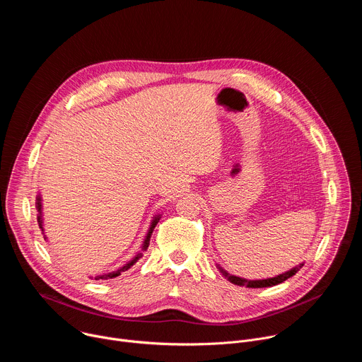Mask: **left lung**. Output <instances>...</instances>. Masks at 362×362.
I'll use <instances>...</instances> for the list:
<instances>
[{
    "label": "left lung",
    "instance_id": "8db88e82",
    "mask_svg": "<svg viewBox=\"0 0 362 362\" xmlns=\"http://www.w3.org/2000/svg\"><path fill=\"white\" fill-rule=\"evenodd\" d=\"M303 267V262L296 265L295 268L284 272V274H279L274 278H268V279H255V281H250V279H245V278H240V276H236V275H230L228 271H225L219 264H216V268L219 269V272L233 285H239V286H246V288H268V286H275L278 284H282L284 281H286L288 278L293 276L300 268Z\"/></svg>",
    "mask_w": 362,
    "mask_h": 362
}]
</instances>
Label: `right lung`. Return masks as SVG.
Segmentation results:
<instances>
[{
    "mask_svg": "<svg viewBox=\"0 0 362 362\" xmlns=\"http://www.w3.org/2000/svg\"><path fill=\"white\" fill-rule=\"evenodd\" d=\"M37 202H35V208H37V211H38V215H37V221H38V226H40V229H41V232H42V235H44V239L47 240V236H45V233H44V219H42V197H41V193H38L37 194V199H35ZM160 218H162V215L160 214H158V215H154L153 216V219H151V222H150V226H148V230H147V233H146V236H144V240H143V243H141V250H139L132 259L129 261V262H126L123 267H120L119 269H116V271H112V272H109V274H103V275H97V276H94V279H112V278H116V276H119L122 272H124V271H127L129 268H132L140 257H141V252H144L147 247H148V243H150V238H151V233H153V230H154V228H156V225H158V222L160 221ZM91 278V276H90ZM93 279V278H91Z\"/></svg>",
    "mask_w": 362,
    "mask_h": 362,
    "instance_id": "obj_1",
    "label": "right lung"
}]
</instances>
